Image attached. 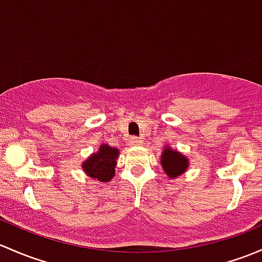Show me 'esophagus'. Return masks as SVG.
Returning a JSON list of instances; mask_svg holds the SVG:
<instances>
[{
	"instance_id": "1",
	"label": "esophagus",
	"mask_w": 262,
	"mask_h": 262,
	"mask_svg": "<svg viewBox=\"0 0 262 262\" xmlns=\"http://www.w3.org/2000/svg\"><path fill=\"white\" fill-rule=\"evenodd\" d=\"M140 143H142V140H140L138 137H130V138H129V144L134 145V147H136V145H139Z\"/></svg>"
}]
</instances>
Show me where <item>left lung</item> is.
Wrapping results in <instances>:
<instances>
[{
	"label": "left lung",
	"mask_w": 262,
	"mask_h": 262,
	"mask_svg": "<svg viewBox=\"0 0 262 262\" xmlns=\"http://www.w3.org/2000/svg\"><path fill=\"white\" fill-rule=\"evenodd\" d=\"M161 164L163 170L169 178H176L184 173L188 168V159L177 150L172 149L170 147L164 148L161 156Z\"/></svg>",
	"instance_id": "obj_1"
}]
</instances>
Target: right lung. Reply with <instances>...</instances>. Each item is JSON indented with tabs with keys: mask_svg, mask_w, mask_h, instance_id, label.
Segmentation results:
<instances>
[{
	"mask_svg": "<svg viewBox=\"0 0 262 262\" xmlns=\"http://www.w3.org/2000/svg\"><path fill=\"white\" fill-rule=\"evenodd\" d=\"M119 156L117 148L108 144H101L96 153H93L82 163V169L93 180L99 182H109L115 174V166Z\"/></svg>",
	"mask_w": 262,
	"mask_h": 262,
	"instance_id": "obj_1",
	"label": "right lung"
}]
</instances>
